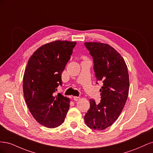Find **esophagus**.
<instances>
[{
	"label": "esophagus",
	"instance_id": "1",
	"mask_svg": "<svg viewBox=\"0 0 153 153\" xmlns=\"http://www.w3.org/2000/svg\"><path fill=\"white\" fill-rule=\"evenodd\" d=\"M73 99H74V100H75V101H77L78 100H80V97H78V96H74L73 97Z\"/></svg>",
	"mask_w": 153,
	"mask_h": 153
}]
</instances>
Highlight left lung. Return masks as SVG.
<instances>
[{"instance_id":"obj_1","label":"left lung","mask_w":153,"mask_h":153,"mask_svg":"<svg viewBox=\"0 0 153 153\" xmlns=\"http://www.w3.org/2000/svg\"><path fill=\"white\" fill-rule=\"evenodd\" d=\"M84 45L93 57L97 80L103 83L100 90V103L89 100L85 123L92 129L103 130L116 121L126 102L129 87L128 68L121 54L110 45L98 42Z\"/></svg>"}]
</instances>
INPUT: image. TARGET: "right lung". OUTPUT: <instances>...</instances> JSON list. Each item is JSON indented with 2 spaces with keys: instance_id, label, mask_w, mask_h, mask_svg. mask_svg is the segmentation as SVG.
<instances>
[{
  "instance_id": "add662e5",
  "label": "right lung",
  "mask_w": 153,
  "mask_h": 153,
  "mask_svg": "<svg viewBox=\"0 0 153 153\" xmlns=\"http://www.w3.org/2000/svg\"><path fill=\"white\" fill-rule=\"evenodd\" d=\"M76 43L57 40L41 46L29 58L23 79L25 102L32 116L43 126L54 128L62 124L70 100L55 96L62 85L61 75Z\"/></svg>"
}]
</instances>
